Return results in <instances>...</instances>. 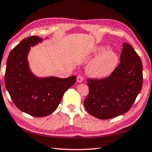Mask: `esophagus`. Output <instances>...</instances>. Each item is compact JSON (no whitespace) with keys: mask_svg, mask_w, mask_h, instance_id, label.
<instances>
[{"mask_svg":"<svg viewBox=\"0 0 152 152\" xmlns=\"http://www.w3.org/2000/svg\"><path fill=\"white\" fill-rule=\"evenodd\" d=\"M83 81H84V78L82 76L79 75L77 76V82H79V83H81V82H83Z\"/></svg>","mask_w":152,"mask_h":152,"instance_id":"obj_1","label":"esophagus"}]
</instances>
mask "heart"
<instances>
[{"label":"heart","mask_w":152,"mask_h":152,"mask_svg":"<svg viewBox=\"0 0 152 152\" xmlns=\"http://www.w3.org/2000/svg\"><path fill=\"white\" fill-rule=\"evenodd\" d=\"M107 46L102 45L96 48L94 52L100 53L106 50ZM119 62V56L113 50H108L94 59L87 68V72L92 78L102 79L111 74Z\"/></svg>","instance_id":"obj_1"}]
</instances>
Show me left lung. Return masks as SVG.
Wrapping results in <instances>:
<instances>
[{
    "mask_svg": "<svg viewBox=\"0 0 152 152\" xmlns=\"http://www.w3.org/2000/svg\"><path fill=\"white\" fill-rule=\"evenodd\" d=\"M120 64L103 79H88V95L84 106L92 116L108 119L127 113L132 108L143 84V66L132 46L123 43Z\"/></svg>",
    "mask_w": 152,
    "mask_h": 152,
    "instance_id": "1",
    "label": "left lung"
}]
</instances>
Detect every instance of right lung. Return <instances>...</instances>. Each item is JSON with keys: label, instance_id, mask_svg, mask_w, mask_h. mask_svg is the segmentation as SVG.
<instances>
[{"label": "right lung", "instance_id": "add662e5", "mask_svg": "<svg viewBox=\"0 0 152 152\" xmlns=\"http://www.w3.org/2000/svg\"><path fill=\"white\" fill-rule=\"evenodd\" d=\"M38 36L25 38L10 52L5 72V86L14 104L31 116H48L57 109L63 95L74 85L76 76L39 78L31 71L27 60L31 47L42 42Z\"/></svg>", "mask_w": 152, "mask_h": 152}]
</instances>
